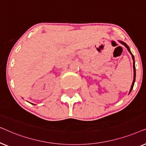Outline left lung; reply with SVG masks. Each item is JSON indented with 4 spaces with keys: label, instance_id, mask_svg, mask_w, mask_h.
Segmentation results:
<instances>
[{
    "label": "left lung",
    "instance_id": "left-lung-1",
    "mask_svg": "<svg viewBox=\"0 0 146 146\" xmlns=\"http://www.w3.org/2000/svg\"><path fill=\"white\" fill-rule=\"evenodd\" d=\"M119 42H120L121 44H123V46H124L125 47V48H127V50L129 51V52L131 54V57H132V59H133V82H132V84H131V88H130V90H129V92H131V90H132V88H133V85H134V82H135V60H134V56H133V55L132 54H131V51H130V50H129V48L128 47V46H127L126 44H125V42H122V41H119Z\"/></svg>",
    "mask_w": 146,
    "mask_h": 146
}]
</instances>
